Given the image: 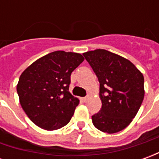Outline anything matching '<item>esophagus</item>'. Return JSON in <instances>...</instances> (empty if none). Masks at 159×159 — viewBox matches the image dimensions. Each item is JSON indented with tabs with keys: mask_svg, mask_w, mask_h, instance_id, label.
I'll list each match as a JSON object with an SVG mask.
<instances>
[{
	"mask_svg": "<svg viewBox=\"0 0 159 159\" xmlns=\"http://www.w3.org/2000/svg\"><path fill=\"white\" fill-rule=\"evenodd\" d=\"M89 100V98L88 97H83V98H81V100L83 101V102H87Z\"/></svg>",
	"mask_w": 159,
	"mask_h": 159,
	"instance_id": "1",
	"label": "esophagus"
}]
</instances>
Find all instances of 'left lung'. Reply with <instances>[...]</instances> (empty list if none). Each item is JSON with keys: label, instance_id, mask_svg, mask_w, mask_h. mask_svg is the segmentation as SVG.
I'll return each instance as SVG.
<instances>
[{"label": "left lung", "instance_id": "8db88e82", "mask_svg": "<svg viewBox=\"0 0 159 159\" xmlns=\"http://www.w3.org/2000/svg\"><path fill=\"white\" fill-rule=\"evenodd\" d=\"M100 83L101 109L92 116L94 127L114 134L124 129L143 101L144 76L129 59L105 49L83 53Z\"/></svg>", "mask_w": 159, "mask_h": 159}]
</instances>
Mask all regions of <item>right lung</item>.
<instances>
[{
	"label": "right lung",
	"instance_id": "add662e5",
	"mask_svg": "<svg viewBox=\"0 0 159 159\" xmlns=\"http://www.w3.org/2000/svg\"><path fill=\"white\" fill-rule=\"evenodd\" d=\"M83 60L77 52L55 51L23 71L17 85L19 102L36 125L55 130L69 123L79 104L69 92L70 75Z\"/></svg>",
	"mask_w": 159,
	"mask_h": 159
}]
</instances>
